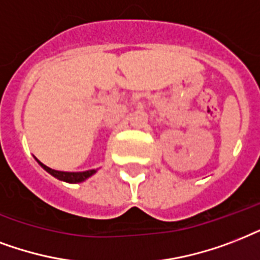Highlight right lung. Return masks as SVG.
<instances>
[{
	"mask_svg": "<svg viewBox=\"0 0 260 260\" xmlns=\"http://www.w3.org/2000/svg\"><path fill=\"white\" fill-rule=\"evenodd\" d=\"M39 162L43 170H46L50 175H53L54 178L59 179V180H63V182L68 183H81L84 180H86L88 178H90L92 175L96 174V170H89V171H84V172H63V171H55L48 168L47 166H44L43 162H40L39 160H36Z\"/></svg>",
	"mask_w": 260,
	"mask_h": 260,
	"instance_id": "1",
	"label": "right lung"
}]
</instances>
